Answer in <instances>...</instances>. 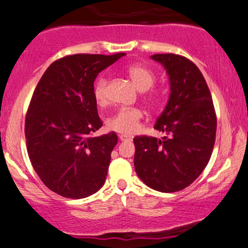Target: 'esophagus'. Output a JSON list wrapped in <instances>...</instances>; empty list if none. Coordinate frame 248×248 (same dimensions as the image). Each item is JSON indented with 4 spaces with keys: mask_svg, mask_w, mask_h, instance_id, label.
Instances as JSON below:
<instances>
[{
    "mask_svg": "<svg viewBox=\"0 0 248 248\" xmlns=\"http://www.w3.org/2000/svg\"><path fill=\"white\" fill-rule=\"evenodd\" d=\"M119 139H120V141H130V140H132V138H130L129 135H126V134H121V135L119 136Z\"/></svg>",
    "mask_w": 248,
    "mask_h": 248,
    "instance_id": "obj_1",
    "label": "esophagus"
}]
</instances>
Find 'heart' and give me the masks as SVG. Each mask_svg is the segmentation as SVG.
<instances>
[{"mask_svg":"<svg viewBox=\"0 0 248 248\" xmlns=\"http://www.w3.org/2000/svg\"><path fill=\"white\" fill-rule=\"evenodd\" d=\"M127 73L132 79L134 84L142 92L149 90L155 82V75L150 69L140 64H133L127 67ZM93 96L99 106L104 107L108 105V79L106 77H100L95 81L93 87ZM157 93L150 92L146 95L147 101L149 104H155L157 101ZM142 119H143V112L140 108H121L115 114L107 119V128L113 132L121 134H133L139 129Z\"/></svg>","mask_w":248,"mask_h":248,"instance_id":"b5f03b06","label":"heart"}]
</instances>
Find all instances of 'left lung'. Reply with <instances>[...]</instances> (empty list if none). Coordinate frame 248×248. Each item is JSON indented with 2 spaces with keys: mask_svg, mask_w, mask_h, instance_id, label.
<instances>
[{
  "mask_svg": "<svg viewBox=\"0 0 248 248\" xmlns=\"http://www.w3.org/2000/svg\"><path fill=\"white\" fill-rule=\"evenodd\" d=\"M170 80V96L155 129L162 139L135 136L134 166L146 186L161 192L186 189L209 163L217 116L203 75L191 61L173 53L153 55Z\"/></svg>",
  "mask_w": 248,
  "mask_h": 248,
  "instance_id": "8db88e82",
  "label": "left lung"
}]
</instances>
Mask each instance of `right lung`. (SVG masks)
I'll return each mask as SVG.
<instances>
[{
	"instance_id": "1",
	"label": "right lung",
	"mask_w": 248,
	"mask_h": 248,
	"mask_svg": "<svg viewBox=\"0 0 248 248\" xmlns=\"http://www.w3.org/2000/svg\"><path fill=\"white\" fill-rule=\"evenodd\" d=\"M124 55L62 57L47 67L33 91L25 115L28 155L43 183L62 197H88L106 181L118 135L91 138L102 126L93 84Z\"/></svg>"
}]
</instances>
